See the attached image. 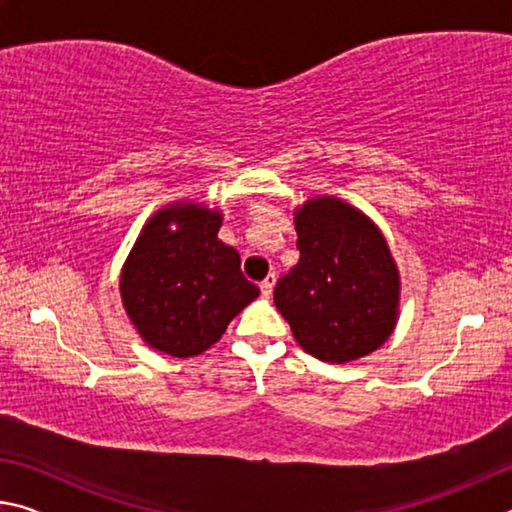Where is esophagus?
Listing matches in <instances>:
<instances>
[{"label":"esophagus","instance_id":"1","mask_svg":"<svg viewBox=\"0 0 512 512\" xmlns=\"http://www.w3.org/2000/svg\"><path fill=\"white\" fill-rule=\"evenodd\" d=\"M273 287H275V273L266 275V280H262V284H259V289H262V296L264 298H271L273 296Z\"/></svg>","mask_w":512,"mask_h":512}]
</instances>
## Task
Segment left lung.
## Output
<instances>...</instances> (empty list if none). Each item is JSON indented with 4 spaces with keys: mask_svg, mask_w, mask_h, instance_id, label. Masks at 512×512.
Returning <instances> with one entry per match:
<instances>
[{
    "mask_svg": "<svg viewBox=\"0 0 512 512\" xmlns=\"http://www.w3.org/2000/svg\"><path fill=\"white\" fill-rule=\"evenodd\" d=\"M300 259L275 284V307L311 357L348 363L375 352L397 323L400 273L377 225L318 196L296 212Z\"/></svg>",
    "mask_w": 512,
    "mask_h": 512,
    "instance_id": "left-lung-1",
    "label": "left lung"
}]
</instances>
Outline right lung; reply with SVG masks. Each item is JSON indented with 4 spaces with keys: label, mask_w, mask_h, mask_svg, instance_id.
I'll use <instances>...</instances> for the list:
<instances>
[{
    "label": "right lung",
    "mask_w": 512,
    "mask_h": 512,
    "mask_svg": "<svg viewBox=\"0 0 512 512\" xmlns=\"http://www.w3.org/2000/svg\"><path fill=\"white\" fill-rule=\"evenodd\" d=\"M221 212L171 203L155 212L121 268V302L151 348L196 357L257 296L241 273L239 253L216 237Z\"/></svg>",
    "instance_id": "1"
}]
</instances>
